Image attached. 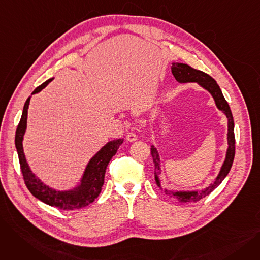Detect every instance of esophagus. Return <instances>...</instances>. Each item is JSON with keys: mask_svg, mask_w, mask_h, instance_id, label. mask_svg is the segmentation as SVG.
Masks as SVG:
<instances>
[{"mask_svg": "<svg viewBox=\"0 0 260 260\" xmlns=\"http://www.w3.org/2000/svg\"><path fill=\"white\" fill-rule=\"evenodd\" d=\"M126 140L129 141V142H134V141L137 140V136H136L135 133H128L126 135Z\"/></svg>", "mask_w": 260, "mask_h": 260, "instance_id": "34e87169", "label": "esophagus"}]
</instances>
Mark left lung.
Returning a JSON list of instances; mask_svg holds the SVG:
<instances>
[{
    "instance_id": "left-lung-1",
    "label": "left lung",
    "mask_w": 260,
    "mask_h": 260,
    "mask_svg": "<svg viewBox=\"0 0 260 260\" xmlns=\"http://www.w3.org/2000/svg\"><path fill=\"white\" fill-rule=\"evenodd\" d=\"M172 74L174 75L175 79L178 81L179 83L196 82V83H198L201 87L207 89L214 98L217 108L219 109V111H221L228 118V145L229 146L225 154L224 162L219 171V174H218V176L216 177L215 181L201 190H176L175 192V190H169L166 188L163 189V192H165L168 196L178 200L180 202H196L208 196L209 194H211L213 190L223 181V179L225 178L232 168V165H233L234 156H235L234 120H233V115H232L230 106L223 97L219 85L217 84V82L211 76L201 71L195 70V68L183 63H172ZM151 154L155 165V181L157 186L160 189H162L161 182L158 176L161 173V162H160L159 153L154 145H152L151 147Z\"/></svg>"
}]
</instances>
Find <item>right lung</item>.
Instances as JSON below:
<instances>
[{
  "mask_svg": "<svg viewBox=\"0 0 260 260\" xmlns=\"http://www.w3.org/2000/svg\"><path fill=\"white\" fill-rule=\"evenodd\" d=\"M51 79L45 81L43 84L38 86L31 94L40 92L44 87L48 85ZM30 97L26 100L23 108L22 117L16 132V148L19 156L21 171L27 188L29 192L39 200L48 204L51 207H56L64 211H73L77 209L84 208L97 198L101 192L104 184L105 171L109 161L116 155L119 146L123 143V139H116L107 142L100 151L95 154L87 163L83 176L80 180V184L70 190H57L48 185L44 184L38 177L31 172L28 163L26 161L25 154L23 151V138L27 127V114H28V106Z\"/></svg>",
  "mask_w": 260,
  "mask_h": 260,
  "instance_id": "obj_1",
  "label": "right lung"
}]
</instances>
